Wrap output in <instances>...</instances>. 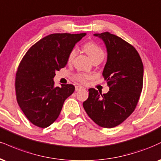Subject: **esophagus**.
I'll return each mask as SVG.
<instances>
[{"instance_id":"34e87169","label":"esophagus","mask_w":161,"mask_h":161,"mask_svg":"<svg viewBox=\"0 0 161 161\" xmlns=\"http://www.w3.org/2000/svg\"><path fill=\"white\" fill-rule=\"evenodd\" d=\"M82 89H85V88H84V87L81 86H76L75 87V92H79V91L82 90Z\"/></svg>"}]
</instances>
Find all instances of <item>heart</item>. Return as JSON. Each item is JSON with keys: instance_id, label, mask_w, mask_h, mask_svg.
Segmentation results:
<instances>
[{"instance_id": "obj_1", "label": "heart", "mask_w": 161, "mask_h": 161, "mask_svg": "<svg viewBox=\"0 0 161 161\" xmlns=\"http://www.w3.org/2000/svg\"><path fill=\"white\" fill-rule=\"evenodd\" d=\"M83 49H84L86 53L88 54V55L90 57L91 59L99 57V56H104L103 51L101 48L97 44L94 43L93 42H88L85 43L84 46H83ZM75 54H76V51H75V49H72L69 52L68 58H67L68 62H71L73 61ZM91 78H92V76L90 75L84 73H79L78 74L75 75V79L81 82H86V81L89 80Z\"/></svg>"}]
</instances>
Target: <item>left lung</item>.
<instances>
[{"instance_id": "8db88e82", "label": "left lung", "mask_w": 161, "mask_h": 161, "mask_svg": "<svg viewBox=\"0 0 161 161\" xmlns=\"http://www.w3.org/2000/svg\"><path fill=\"white\" fill-rule=\"evenodd\" d=\"M94 36L106 46L107 61L103 75L109 91L102 94L89 88L83 107L97 125L112 128L122 123L136 108L142 89L143 64L136 49L121 38L109 32Z\"/></svg>"}]
</instances>
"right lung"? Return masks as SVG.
Instances as JSON below:
<instances>
[{
  "label": "right lung",
  "instance_id": "1",
  "mask_svg": "<svg viewBox=\"0 0 161 161\" xmlns=\"http://www.w3.org/2000/svg\"><path fill=\"white\" fill-rule=\"evenodd\" d=\"M86 35L52 34L39 40L26 52L15 76L19 107L39 127H47L58 118L64 100L74 92L73 85L54 86L56 71L67 64L69 52Z\"/></svg>",
  "mask_w": 161,
  "mask_h": 161
}]
</instances>
